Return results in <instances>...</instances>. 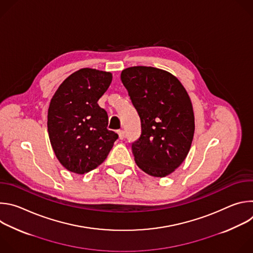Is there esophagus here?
Returning a JSON list of instances; mask_svg holds the SVG:
<instances>
[{
  "label": "esophagus",
  "instance_id": "1",
  "mask_svg": "<svg viewBox=\"0 0 253 253\" xmlns=\"http://www.w3.org/2000/svg\"><path fill=\"white\" fill-rule=\"evenodd\" d=\"M117 133H118L119 139H120V140H123V139H124V137H125V133H124V131H123V130H118V131H117Z\"/></svg>",
  "mask_w": 253,
  "mask_h": 253
}]
</instances>
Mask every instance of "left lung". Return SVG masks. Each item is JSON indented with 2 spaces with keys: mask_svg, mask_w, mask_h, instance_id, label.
<instances>
[{
  "mask_svg": "<svg viewBox=\"0 0 253 253\" xmlns=\"http://www.w3.org/2000/svg\"><path fill=\"white\" fill-rule=\"evenodd\" d=\"M121 80L141 120V136L132 144L137 166L165 177L185 160L195 124L190 97L174 75L146 66L124 69Z\"/></svg>",
  "mask_w": 253,
  "mask_h": 253,
  "instance_id": "left-lung-1",
  "label": "left lung"
}]
</instances>
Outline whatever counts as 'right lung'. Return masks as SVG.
I'll return each instance as SVG.
<instances>
[{
	"label": "right lung",
	"instance_id": "obj_1",
	"mask_svg": "<svg viewBox=\"0 0 253 253\" xmlns=\"http://www.w3.org/2000/svg\"><path fill=\"white\" fill-rule=\"evenodd\" d=\"M112 73L83 68L66 78L51 99L48 133L59 162L84 174L107 158L118 135L107 129V112L98 100L109 88Z\"/></svg>",
	"mask_w": 253,
	"mask_h": 253
}]
</instances>
